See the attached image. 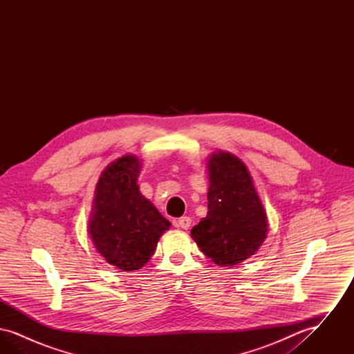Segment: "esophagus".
<instances>
[{
    "label": "esophagus",
    "instance_id": "34e87169",
    "mask_svg": "<svg viewBox=\"0 0 354 354\" xmlns=\"http://www.w3.org/2000/svg\"><path fill=\"white\" fill-rule=\"evenodd\" d=\"M189 225H191V219L188 216H183L176 221V227H179L182 230H188Z\"/></svg>",
    "mask_w": 354,
    "mask_h": 354
}]
</instances>
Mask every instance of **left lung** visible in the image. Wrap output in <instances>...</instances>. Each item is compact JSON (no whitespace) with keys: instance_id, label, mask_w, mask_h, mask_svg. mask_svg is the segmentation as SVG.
I'll return each instance as SVG.
<instances>
[{"instance_id":"8db88e82","label":"left lung","mask_w":354,"mask_h":354,"mask_svg":"<svg viewBox=\"0 0 354 354\" xmlns=\"http://www.w3.org/2000/svg\"><path fill=\"white\" fill-rule=\"evenodd\" d=\"M208 212L191 237L220 267L250 259L268 234V216L245 163L234 153L212 152L207 160Z\"/></svg>"}]
</instances>
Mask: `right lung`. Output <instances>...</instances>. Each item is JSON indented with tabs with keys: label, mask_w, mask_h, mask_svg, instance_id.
I'll list each match as a JSON object with an SVG mask.
<instances>
[{
	"label": "right lung",
	"mask_w": 354,
	"mask_h": 354,
	"mask_svg": "<svg viewBox=\"0 0 354 354\" xmlns=\"http://www.w3.org/2000/svg\"><path fill=\"white\" fill-rule=\"evenodd\" d=\"M142 165L136 155L127 153L102 171L87 221L95 251L123 272L149 263L160 236L171 227L139 191Z\"/></svg>",
	"instance_id": "1"
}]
</instances>
